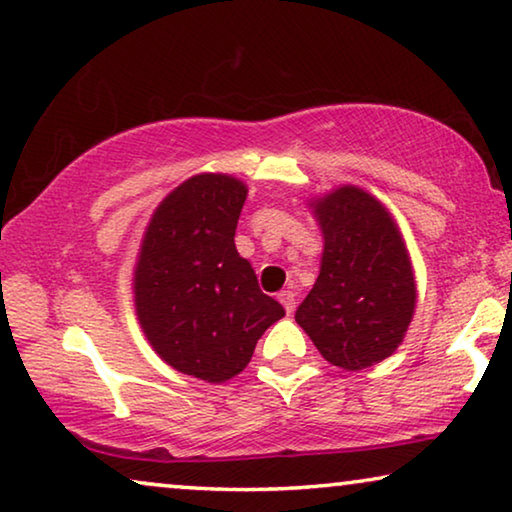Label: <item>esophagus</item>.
Segmentation results:
<instances>
[{
    "label": "esophagus",
    "mask_w": 512,
    "mask_h": 512,
    "mask_svg": "<svg viewBox=\"0 0 512 512\" xmlns=\"http://www.w3.org/2000/svg\"><path fill=\"white\" fill-rule=\"evenodd\" d=\"M278 300L282 303V307L287 310V314H294V310H296V294H294V291H289V289L280 291Z\"/></svg>",
    "instance_id": "1"
}]
</instances>
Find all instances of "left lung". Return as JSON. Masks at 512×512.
<instances>
[{
  "label": "left lung",
  "mask_w": 512,
  "mask_h": 512,
  "mask_svg": "<svg viewBox=\"0 0 512 512\" xmlns=\"http://www.w3.org/2000/svg\"><path fill=\"white\" fill-rule=\"evenodd\" d=\"M323 232L321 271L296 323L335 367L360 371L401 346L417 305L403 234L389 209L360 186L310 198Z\"/></svg>",
  "instance_id": "left-lung-1"
}]
</instances>
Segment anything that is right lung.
Returning <instances> with one entry per match:
<instances>
[{"label": "right lung", "mask_w": 512, "mask_h": 512, "mask_svg": "<svg viewBox=\"0 0 512 512\" xmlns=\"http://www.w3.org/2000/svg\"><path fill=\"white\" fill-rule=\"evenodd\" d=\"M248 186L225 173L182 182L154 209L134 266V307L154 353L205 383L248 367L257 339L285 316L234 246Z\"/></svg>", "instance_id": "obj_1"}]
</instances>
